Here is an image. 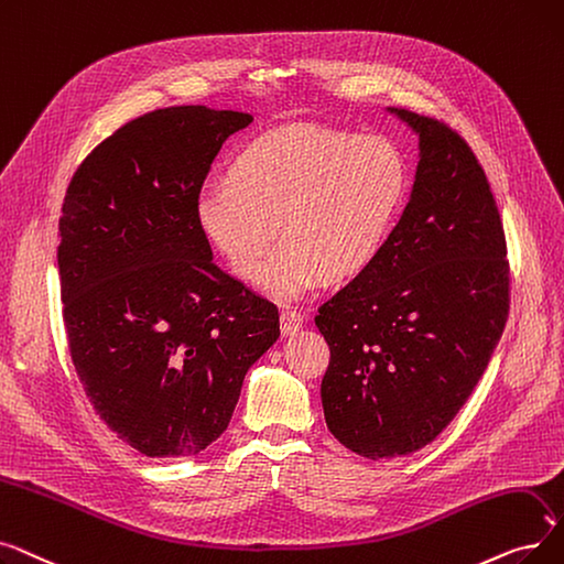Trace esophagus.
I'll list each match as a JSON object with an SVG mask.
<instances>
[{
	"instance_id": "34e87169",
	"label": "esophagus",
	"mask_w": 564,
	"mask_h": 564,
	"mask_svg": "<svg viewBox=\"0 0 564 564\" xmlns=\"http://www.w3.org/2000/svg\"><path fill=\"white\" fill-rule=\"evenodd\" d=\"M280 328L284 335H296L303 328V314L299 310H282L280 314Z\"/></svg>"
}]
</instances>
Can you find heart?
<instances>
[{
	"label": "heart",
	"instance_id": "obj_1",
	"mask_svg": "<svg viewBox=\"0 0 564 564\" xmlns=\"http://www.w3.org/2000/svg\"><path fill=\"white\" fill-rule=\"evenodd\" d=\"M409 187L404 158L383 138L291 126L252 142L234 178H210L197 220L234 271L252 280L276 234L283 246L261 272L275 296L362 275L383 252Z\"/></svg>",
	"mask_w": 564,
	"mask_h": 564
}]
</instances>
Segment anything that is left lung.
I'll return each mask as SVG.
<instances>
[{
    "label": "left lung",
    "mask_w": 564,
    "mask_h": 564,
    "mask_svg": "<svg viewBox=\"0 0 564 564\" xmlns=\"http://www.w3.org/2000/svg\"><path fill=\"white\" fill-rule=\"evenodd\" d=\"M390 112L420 138L411 199L379 259L318 307L330 434L371 462L432 443L485 373L509 314V261L485 170L447 123Z\"/></svg>",
    "instance_id": "obj_1"
}]
</instances>
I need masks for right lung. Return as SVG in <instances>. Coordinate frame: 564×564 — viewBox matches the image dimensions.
<instances>
[{"mask_svg":"<svg viewBox=\"0 0 564 564\" xmlns=\"http://www.w3.org/2000/svg\"><path fill=\"white\" fill-rule=\"evenodd\" d=\"M252 117L155 110L73 174L57 248L68 351L94 411L151 459L193 457L227 429L278 307L213 263L197 220L206 174Z\"/></svg>","mask_w":564,"mask_h":564,"instance_id":"obj_1","label":"right lung"}]
</instances>
